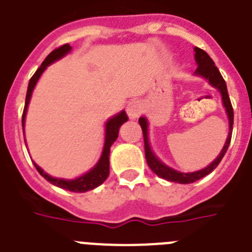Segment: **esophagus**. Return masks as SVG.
Returning <instances> with one entry per match:
<instances>
[{"mask_svg": "<svg viewBox=\"0 0 252 252\" xmlns=\"http://www.w3.org/2000/svg\"><path fill=\"white\" fill-rule=\"evenodd\" d=\"M140 112H142V106L138 101H130L126 105V113H128V117L130 119H135L140 114Z\"/></svg>", "mask_w": 252, "mask_h": 252, "instance_id": "34e87169", "label": "esophagus"}]
</instances>
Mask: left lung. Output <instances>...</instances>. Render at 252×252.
Here are the masks:
<instances>
[{
    "mask_svg": "<svg viewBox=\"0 0 252 252\" xmlns=\"http://www.w3.org/2000/svg\"><path fill=\"white\" fill-rule=\"evenodd\" d=\"M194 59H196L197 63V69L194 71L196 75L203 76L205 79H207L208 83L212 85L214 88L220 90L222 96V103H223V106L226 108V113H227L228 117V123H230V131H228L227 139H226L225 146L222 148L221 153L219 154V157L211 163L210 165H207L206 168L201 169V171L197 172H191V173H183V172H178L176 169L171 168L168 165H165L164 163L160 162L156 154L152 152L151 144H149L148 140V123H147V119L144 117L139 118V124L142 126L143 131V138H144V151H146V159L147 163H148L149 168L157 174L160 178H164L167 181H171V182H177V183H183V185H187V183H193L196 181L201 180L205 176H207L208 173L214 171L217 165L220 164V162L222 160L223 156L227 152L228 146H230L231 142V135H232V126H233V109L232 105H231L230 96H228L227 93V87H226V83L222 78L221 72L217 69V66L215 65L214 60L210 58L205 50L199 49V47H194Z\"/></svg>",
    "mask_w": 252,
    "mask_h": 252,
    "instance_id": "8db88e82",
    "label": "left lung"
}]
</instances>
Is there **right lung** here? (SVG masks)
Segmentation results:
<instances>
[{
  "label": "right lung",
  "instance_id": "add662e5",
  "mask_svg": "<svg viewBox=\"0 0 252 252\" xmlns=\"http://www.w3.org/2000/svg\"><path fill=\"white\" fill-rule=\"evenodd\" d=\"M71 50V46L69 44H65L63 46L58 47L54 51L47 55V58L45 59L44 63L41 64V66L36 70V72L32 75V78L30 79V83H29V88H27L26 93V101H25V108L24 113H22V126L25 128V118H26V112H27V105H29V101H30L31 94H32V90L35 88L36 83H37L38 78L41 76V74L44 72V70L49 66L51 63L59 60L64 55H66ZM128 121V115L126 113L121 112L119 114L114 115L113 118H110L109 121L106 122L105 124V143H104L103 153H101V157L99 159V162L95 164V167L93 169H90L88 173L83 174V176L78 177L75 180H64V178H55V177H51L46 173V172L42 171L40 167H38L36 163H33L37 169V172L44 177L45 180L49 181L50 183L58 186L60 188H64L67 191L71 192H87L90 189H94L95 187L100 186L104 181L108 178L109 176V154H110V147H112L113 143L115 142V139L118 138V133H119V128L123 123ZM25 134V133H24Z\"/></svg>",
  "mask_w": 252,
  "mask_h": 252
}]
</instances>
